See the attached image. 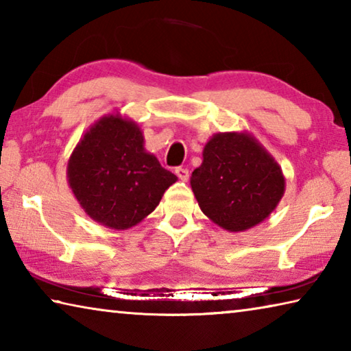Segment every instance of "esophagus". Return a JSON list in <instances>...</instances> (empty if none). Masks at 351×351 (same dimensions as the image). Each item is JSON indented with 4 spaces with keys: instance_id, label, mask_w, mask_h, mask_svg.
Here are the masks:
<instances>
[{
    "instance_id": "1",
    "label": "esophagus",
    "mask_w": 351,
    "mask_h": 351,
    "mask_svg": "<svg viewBox=\"0 0 351 351\" xmlns=\"http://www.w3.org/2000/svg\"><path fill=\"white\" fill-rule=\"evenodd\" d=\"M175 173H176L178 178H180L181 181H187V180H189V170H187V169L178 167V169L175 170Z\"/></svg>"
}]
</instances>
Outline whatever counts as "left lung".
<instances>
[{"mask_svg": "<svg viewBox=\"0 0 351 351\" xmlns=\"http://www.w3.org/2000/svg\"><path fill=\"white\" fill-rule=\"evenodd\" d=\"M207 218L229 232H243L268 218L285 193L282 167L247 132L217 133L190 176Z\"/></svg>", "mask_w": 351, "mask_h": 351, "instance_id": "8db88e82", "label": "left lung"}]
</instances>
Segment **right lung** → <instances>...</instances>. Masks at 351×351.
Instances as JSON below:
<instances>
[{"label": "right lung", "mask_w": 351, "mask_h": 351, "mask_svg": "<svg viewBox=\"0 0 351 351\" xmlns=\"http://www.w3.org/2000/svg\"><path fill=\"white\" fill-rule=\"evenodd\" d=\"M66 178L86 215L114 230L141 223L178 181L145 150L138 123L119 112L86 130L71 153Z\"/></svg>", "instance_id": "obj_1"}]
</instances>
